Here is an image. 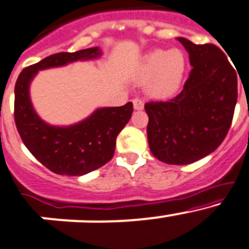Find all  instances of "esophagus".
<instances>
[{
	"instance_id": "obj_1",
	"label": "esophagus",
	"mask_w": 249,
	"mask_h": 249,
	"mask_svg": "<svg viewBox=\"0 0 249 249\" xmlns=\"http://www.w3.org/2000/svg\"><path fill=\"white\" fill-rule=\"evenodd\" d=\"M133 104L135 110H142V109H144V102H142V99H140V98H135V99L133 100Z\"/></svg>"
}]
</instances>
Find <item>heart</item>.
Masks as SVG:
<instances>
[{"mask_svg":"<svg viewBox=\"0 0 249 249\" xmlns=\"http://www.w3.org/2000/svg\"><path fill=\"white\" fill-rule=\"evenodd\" d=\"M185 55L180 49H155L141 58L138 77L149 80L147 93L155 99H167L178 90L185 73Z\"/></svg>","mask_w":249,"mask_h":249,"instance_id":"obj_1","label":"heart"}]
</instances>
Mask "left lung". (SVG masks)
<instances>
[{"label":"left lung","instance_id":"left-lung-1","mask_svg":"<svg viewBox=\"0 0 249 249\" xmlns=\"http://www.w3.org/2000/svg\"><path fill=\"white\" fill-rule=\"evenodd\" d=\"M178 41L192 66L178 95L145 104L147 140L152 155L170 165H187L221 145L230 130L237 103V74L214 44Z\"/></svg>","mask_w":249,"mask_h":249}]
</instances>
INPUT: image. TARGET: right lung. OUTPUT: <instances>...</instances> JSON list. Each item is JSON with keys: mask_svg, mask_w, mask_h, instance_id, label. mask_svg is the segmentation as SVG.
Listing matches in <instances>:
<instances>
[{"mask_svg": "<svg viewBox=\"0 0 249 249\" xmlns=\"http://www.w3.org/2000/svg\"><path fill=\"white\" fill-rule=\"evenodd\" d=\"M99 47L74 53L49 55L21 71L15 86V123L23 144L47 169L58 175L82 176L111 160L116 136L133 114V103L100 108L89 118L69 126H53L37 115L30 98V84L38 71L95 59Z\"/></svg>", "mask_w": 249, "mask_h": 249, "instance_id": "obj_1", "label": "right lung"}]
</instances>
